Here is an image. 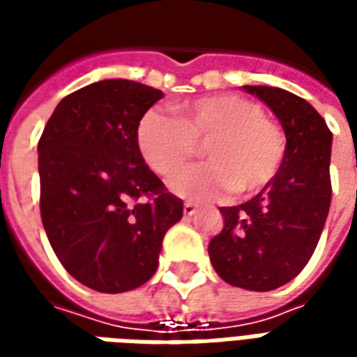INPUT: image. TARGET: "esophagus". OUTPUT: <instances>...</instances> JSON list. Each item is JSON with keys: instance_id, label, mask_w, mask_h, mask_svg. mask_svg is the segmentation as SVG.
Here are the masks:
<instances>
[{"instance_id": "34e87169", "label": "esophagus", "mask_w": 357, "mask_h": 357, "mask_svg": "<svg viewBox=\"0 0 357 357\" xmlns=\"http://www.w3.org/2000/svg\"><path fill=\"white\" fill-rule=\"evenodd\" d=\"M197 210H199V206H197L195 202L187 201L185 204H183V214H185V216H195V214H197Z\"/></svg>"}]
</instances>
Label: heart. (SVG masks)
<instances>
[{"label": "heart", "instance_id": "b5f03b06", "mask_svg": "<svg viewBox=\"0 0 357 357\" xmlns=\"http://www.w3.org/2000/svg\"><path fill=\"white\" fill-rule=\"evenodd\" d=\"M145 162L156 174H170L191 160L204 143L208 162L183 168L170 178V189L191 201H214L235 189L248 197L271 183L284 158L281 126L239 93L204 95L181 102L176 118L151 109L135 132Z\"/></svg>", "mask_w": 357, "mask_h": 357}]
</instances>
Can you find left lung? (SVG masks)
I'll list each match as a JSON object with an SVG mask.
<instances>
[{
	"instance_id": "1",
	"label": "left lung",
	"mask_w": 357,
	"mask_h": 357,
	"mask_svg": "<svg viewBox=\"0 0 357 357\" xmlns=\"http://www.w3.org/2000/svg\"><path fill=\"white\" fill-rule=\"evenodd\" d=\"M279 118L287 135L277 176L255 199L220 208L224 229L210 241V262L225 283L273 291L289 283L314 255L331 206V141L321 114L298 95L245 86Z\"/></svg>"
}]
</instances>
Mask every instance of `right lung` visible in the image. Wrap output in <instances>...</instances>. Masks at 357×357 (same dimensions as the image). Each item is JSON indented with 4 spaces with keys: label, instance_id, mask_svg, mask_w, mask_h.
<instances>
[{
    "label": "right lung",
    "instance_id": "obj_1",
    "mask_svg": "<svg viewBox=\"0 0 357 357\" xmlns=\"http://www.w3.org/2000/svg\"><path fill=\"white\" fill-rule=\"evenodd\" d=\"M160 97L132 80L95 82L59 102L38 143L43 229L63 268L97 292L147 283L164 235L183 216V201L145 164L135 139Z\"/></svg>",
    "mask_w": 357,
    "mask_h": 357
}]
</instances>
